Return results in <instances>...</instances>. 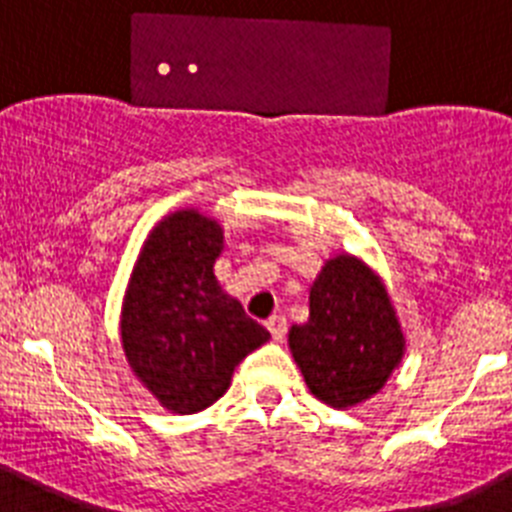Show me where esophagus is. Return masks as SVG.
Returning a JSON list of instances; mask_svg holds the SVG:
<instances>
[{"instance_id": "1", "label": "esophagus", "mask_w": 512, "mask_h": 512, "mask_svg": "<svg viewBox=\"0 0 512 512\" xmlns=\"http://www.w3.org/2000/svg\"><path fill=\"white\" fill-rule=\"evenodd\" d=\"M266 328H269L274 341H282V338L287 336V318H284V315H271V318L266 320Z\"/></svg>"}]
</instances>
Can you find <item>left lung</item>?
Wrapping results in <instances>:
<instances>
[{"mask_svg":"<svg viewBox=\"0 0 512 512\" xmlns=\"http://www.w3.org/2000/svg\"><path fill=\"white\" fill-rule=\"evenodd\" d=\"M307 390L330 408H356L382 390L405 356L392 297L372 266L333 253L310 284V318L289 328Z\"/></svg>","mask_w":512,"mask_h":512,"instance_id":"1","label":"left lung"}]
</instances>
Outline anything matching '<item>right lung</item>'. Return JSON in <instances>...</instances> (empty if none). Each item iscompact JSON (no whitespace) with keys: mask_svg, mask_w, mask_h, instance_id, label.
Here are the masks:
<instances>
[{"mask_svg":"<svg viewBox=\"0 0 512 512\" xmlns=\"http://www.w3.org/2000/svg\"><path fill=\"white\" fill-rule=\"evenodd\" d=\"M220 220L179 207L140 246L120 307L125 359L161 408L194 415L228 392L235 366L269 341L215 277Z\"/></svg>","mask_w":512,"mask_h":512,"instance_id":"add662e5","label":"right lung"}]
</instances>
